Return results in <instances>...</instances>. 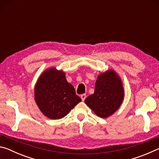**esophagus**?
Masks as SVG:
<instances>
[{
  "label": "esophagus",
  "instance_id": "obj_1",
  "mask_svg": "<svg viewBox=\"0 0 159 159\" xmlns=\"http://www.w3.org/2000/svg\"><path fill=\"white\" fill-rule=\"evenodd\" d=\"M80 98H81L82 101H84L85 99L86 98V95H85V94H83V95H80Z\"/></svg>",
  "mask_w": 159,
  "mask_h": 159
}]
</instances>
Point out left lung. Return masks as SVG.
Listing matches in <instances>:
<instances>
[{"instance_id": "obj_1", "label": "left lung", "mask_w": 159, "mask_h": 159, "mask_svg": "<svg viewBox=\"0 0 159 159\" xmlns=\"http://www.w3.org/2000/svg\"><path fill=\"white\" fill-rule=\"evenodd\" d=\"M124 98L122 81L114 70L99 74L95 92L85 99L88 107L100 118H106L119 108Z\"/></svg>"}]
</instances>
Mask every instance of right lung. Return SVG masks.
<instances>
[{
  "label": "right lung",
  "instance_id": "obj_1",
  "mask_svg": "<svg viewBox=\"0 0 159 159\" xmlns=\"http://www.w3.org/2000/svg\"><path fill=\"white\" fill-rule=\"evenodd\" d=\"M34 95L39 109L50 119L64 117L81 101L74 86L67 82L64 72L54 67L40 76L35 85Z\"/></svg>",
  "mask_w": 159,
  "mask_h": 159
}]
</instances>
